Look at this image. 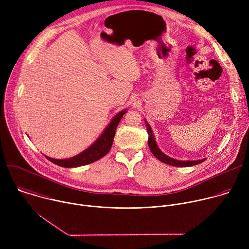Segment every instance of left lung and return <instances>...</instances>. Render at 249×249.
Segmentation results:
<instances>
[{"label":"left lung","instance_id":"1","mask_svg":"<svg viewBox=\"0 0 249 249\" xmlns=\"http://www.w3.org/2000/svg\"><path fill=\"white\" fill-rule=\"evenodd\" d=\"M146 127H147V131H148V134H149V140H148V144H149V148L152 152V154L159 160H160L161 162H164L166 164H169V165H173V166H180V167H185V166H192V165H195V164H198V163H201L203 162L204 160H206V159H203V160H174L172 158H169L168 156L164 155L158 147L156 141H155V136L153 134V131H152V128L151 126L148 124V122L146 121Z\"/></svg>","mask_w":249,"mask_h":249}]
</instances>
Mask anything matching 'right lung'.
<instances>
[{
	"instance_id": "right-lung-1",
	"label": "right lung",
	"mask_w": 249,
	"mask_h": 249,
	"mask_svg": "<svg viewBox=\"0 0 249 249\" xmlns=\"http://www.w3.org/2000/svg\"><path fill=\"white\" fill-rule=\"evenodd\" d=\"M125 113H126V109L117 113L113 117L111 122L108 124V126L105 128L103 133L99 136V138L90 147H89L87 150H85L81 154L67 160H56V159H52L45 156L46 159L51 162L62 167H77V166L92 163L98 160L110 151L113 143V139L115 136L116 128Z\"/></svg>"
}]
</instances>
